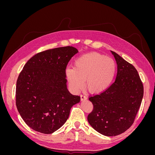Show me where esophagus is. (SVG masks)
<instances>
[{
  "mask_svg": "<svg viewBox=\"0 0 155 155\" xmlns=\"http://www.w3.org/2000/svg\"><path fill=\"white\" fill-rule=\"evenodd\" d=\"M80 96H81V100L82 101H83V100H85L87 99V96H85L84 94H81Z\"/></svg>",
  "mask_w": 155,
  "mask_h": 155,
  "instance_id": "34e87169",
  "label": "esophagus"
}]
</instances>
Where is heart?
<instances>
[{"mask_svg": "<svg viewBox=\"0 0 155 155\" xmlns=\"http://www.w3.org/2000/svg\"><path fill=\"white\" fill-rule=\"evenodd\" d=\"M116 65L110 58L97 52L83 55L76 60L74 68L66 70V76L70 86L78 91L84 85L92 93L105 91L113 80Z\"/></svg>", "mask_w": 155, "mask_h": 155, "instance_id": "b5f03b06", "label": "heart"}]
</instances>
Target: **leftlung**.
<instances>
[{
	"instance_id": "1",
	"label": "left lung",
	"mask_w": 155,
	"mask_h": 155,
	"mask_svg": "<svg viewBox=\"0 0 155 155\" xmlns=\"http://www.w3.org/2000/svg\"><path fill=\"white\" fill-rule=\"evenodd\" d=\"M118 65L115 81L105 91L88 97L93 110L88 123L100 134L114 137L134 123L143 96V86L133 64L112 51Z\"/></svg>"
}]
</instances>
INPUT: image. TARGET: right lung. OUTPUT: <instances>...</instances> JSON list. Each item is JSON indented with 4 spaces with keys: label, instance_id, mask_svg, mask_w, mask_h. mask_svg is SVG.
Returning a JSON list of instances; mask_svg holds the SVG:
<instances>
[{
    "label": "right lung",
    "instance_id": "1",
    "mask_svg": "<svg viewBox=\"0 0 155 155\" xmlns=\"http://www.w3.org/2000/svg\"><path fill=\"white\" fill-rule=\"evenodd\" d=\"M78 52L73 46L45 50L25 64L18 77L16 106L31 129L51 134L66 122L72 106L80 96L71 94L67 87L66 68Z\"/></svg>",
    "mask_w": 155,
    "mask_h": 155
}]
</instances>
